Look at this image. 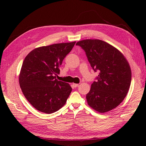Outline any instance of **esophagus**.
<instances>
[{
	"label": "esophagus",
	"mask_w": 146,
	"mask_h": 146,
	"mask_svg": "<svg viewBox=\"0 0 146 146\" xmlns=\"http://www.w3.org/2000/svg\"><path fill=\"white\" fill-rule=\"evenodd\" d=\"M72 86H73L74 88H76V87H77V86H78V84H75V83H73V84H72Z\"/></svg>",
	"instance_id": "34e87169"
}]
</instances>
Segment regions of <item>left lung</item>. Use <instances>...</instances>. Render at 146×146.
<instances>
[{
  "instance_id": "8db88e82",
  "label": "left lung",
  "mask_w": 146,
  "mask_h": 146,
  "mask_svg": "<svg viewBox=\"0 0 146 146\" xmlns=\"http://www.w3.org/2000/svg\"><path fill=\"white\" fill-rule=\"evenodd\" d=\"M94 71L97 80L86 95L88 104L100 113L113 110L126 97L131 81V70L124 55L114 46L98 39L78 41Z\"/></svg>"
}]
</instances>
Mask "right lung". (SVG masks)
Masks as SVG:
<instances>
[{
	"label": "right lung",
	"mask_w": 146,
	"mask_h": 146,
	"mask_svg": "<svg viewBox=\"0 0 146 146\" xmlns=\"http://www.w3.org/2000/svg\"><path fill=\"white\" fill-rule=\"evenodd\" d=\"M75 42L39 47L24 58L19 74L20 87L30 104L39 111L51 114L65 105L72 88L56 76Z\"/></svg>",
	"instance_id": "right-lung-1"
}]
</instances>
